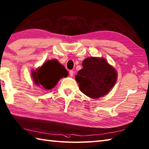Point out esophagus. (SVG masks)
<instances>
[{
	"label": "esophagus",
	"instance_id": "esophagus-1",
	"mask_svg": "<svg viewBox=\"0 0 149 149\" xmlns=\"http://www.w3.org/2000/svg\"><path fill=\"white\" fill-rule=\"evenodd\" d=\"M74 71L73 70H70V72H69V74H70V77H73V75H74Z\"/></svg>",
	"mask_w": 149,
	"mask_h": 149
}]
</instances>
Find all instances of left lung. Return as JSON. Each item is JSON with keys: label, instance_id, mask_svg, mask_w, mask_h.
Wrapping results in <instances>:
<instances>
[{"label": "left lung", "instance_id": "1", "mask_svg": "<svg viewBox=\"0 0 149 149\" xmlns=\"http://www.w3.org/2000/svg\"><path fill=\"white\" fill-rule=\"evenodd\" d=\"M82 65L83 69L75 77L81 91L92 99L107 94L117 81L115 68L104 58L94 57H87Z\"/></svg>", "mask_w": 149, "mask_h": 149}]
</instances>
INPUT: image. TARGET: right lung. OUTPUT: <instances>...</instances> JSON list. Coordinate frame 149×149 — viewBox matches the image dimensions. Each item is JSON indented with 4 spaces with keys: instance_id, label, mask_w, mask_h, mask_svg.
Wrapping results in <instances>:
<instances>
[{
    "instance_id": "right-lung-1",
    "label": "right lung",
    "mask_w": 149,
    "mask_h": 149,
    "mask_svg": "<svg viewBox=\"0 0 149 149\" xmlns=\"http://www.w3.org/2000/svg\"><path fill=\"white\" fill-rule=\"evenodd\" d=\"M68 75L65 66L55 59L46 61L41 67L31 72L35 84L42 85L46 90L53 88L61 78Z\"/></svg>"
}]
</instances>
